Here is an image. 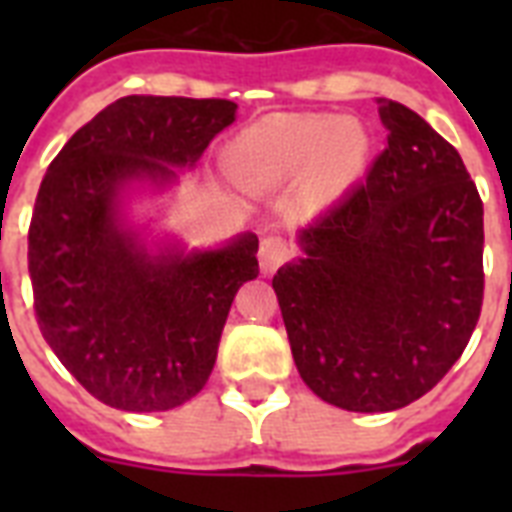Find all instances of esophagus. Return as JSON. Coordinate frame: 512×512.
Wrapping results in <instances>:
<instances>
[{"label": "esophagus", "instance_id": "34e87169", "mask_svg": "<svg viewBox=\"0 0 512 512\" xmlns=\"http://www.w3.org/2000/svg\"><path fill=\"white\" fill-rule=\"evenodd\" d=\"M289 257V244L281 236H265L260 241V268L263 273H273Z\"/></svg>", "mask_w": 512, "mask_h": 512}]
</instances>
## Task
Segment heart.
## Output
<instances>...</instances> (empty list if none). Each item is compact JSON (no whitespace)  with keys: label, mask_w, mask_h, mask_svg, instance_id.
<instances>
[{"label":"heart","mask_w":512,"mask_h":512,"mask_svg":"<svg viewBox=\"0 0 512 512\" xmlns=\"http://www.w3.org/2000/svg\"><path fill=\"white\" fill-rule=\"evenodd\" d=\"M369 148V135L353 119L271 116L241 132L231 148V170L244 185L308 175L316 199H335L364 175Z\"/></svg>","instance_id":"b5f03b06"}]
</instances>
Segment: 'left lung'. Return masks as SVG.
<instances>
[{"label":"left lung","instance_id":"8db88e82","mask_svg":"<svg viewBox=\"0 0 512 512\" xmlns=\"http://www.w3.org/2000/svg\"><path fill=\"white\" fill-rule=\"evenodd\" d=\"M388 148L300 231L273 276L297 372L327 404L393 412L444 377L481 316L484 204L412 108L380 98Z\"/></svg>","mask_w":512,"mask_h":512}]
</instances>
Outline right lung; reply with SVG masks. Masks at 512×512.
<instances>
[{
	"label": "right lung",
	"instance_id": "obj_1",
	"mask_svg": "<svg viewBox=\"0 0 512 512\" xmlns=\"http://www.w3.org/2000/svg\"><path fill=\"white\" fill-rule=\"evenodd\" d=\"M217 98L127 95L68 140L36 193L28 273L42 337L87 393L122 412H167L207 385L231 303L257 276V236L215 249L148 241L135 188L164 191L236 122Z\"/></svg>",
	"mask_w": 512,
	"mask_h": 512
}]
</instances>
